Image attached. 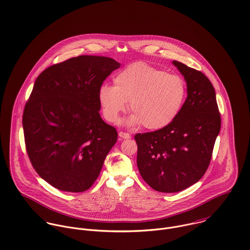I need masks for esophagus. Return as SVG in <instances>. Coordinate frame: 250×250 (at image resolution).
<instances>
[{"label": "esophagus", "mask_w": 250, "mask_h": 250, "mask_svg": "<svg viewBox=\"0 0 250 250\" xmlns=\"http://www.w3.org/2000/svg\"><path fill=\"white\" fill-rule=\"evenodd\" d=\"M119 136H120L121 139H129V138H131V135L129 133L124 132V131H120Z\"/></svg>", "instance_id": "esophagus-1"}]
</instances>
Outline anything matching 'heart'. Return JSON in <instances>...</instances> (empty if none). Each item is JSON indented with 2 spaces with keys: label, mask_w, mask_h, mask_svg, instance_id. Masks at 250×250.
Masks as SVG:
<instances>
[{
  "label": "heart",
  "mask_w": 250,
  "mask_h": 250,
  "mask_svg": "<svg viewBox=\"0 0 250 250\" xmlns=\"http://www.w3.org/2000/svg\"><path fill=\"white\" fill-rule=\"evenodd\" d=\"M114 86L103 84L99 101L104 118L117 123L129 109L130 125H141L158 130L172 124L181 113L187 99V84L177 74L167 73L146 62H134L118 72Z\"/></svg>",
  "instance_id": "heart-1"
}]
</instances>
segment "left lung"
<instances>
[{"mask_svg":"<svg viewBox=\"0 0 250 250\" xmlns=\"http://www.w3.org/2000/svg\"><path fill=\"white\" fill-rule=\"evenodd\" d=\"M185 76L188 98L168 126L137 133V166L143 180L156 191H182L197 183L208 168L221 126L215 92L199 70L174 61Z\"/></svg>","mask_w":250,"mask_h":250,"instance_id":"left-lung-1","label":"left lung"}]
</instances>
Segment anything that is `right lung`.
<instances>
[{"instance_id": "1", "label": "right lung", "mask_w": 250, "mask_h": 250, "mask_svg": "<svg viewBox=\"0 0 250 250\" xmlns=\"http://www.w3.org/2000/svg\"><path fill=\"white\" fill-rule=\"evenodd\" d=\"M120 63L78 56L37 78L23 111L25 145L37 173L55 188L88 190L100 175L118 132L100 117L99 90Z\"/></svg>"}]
</instances>
